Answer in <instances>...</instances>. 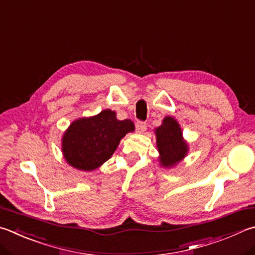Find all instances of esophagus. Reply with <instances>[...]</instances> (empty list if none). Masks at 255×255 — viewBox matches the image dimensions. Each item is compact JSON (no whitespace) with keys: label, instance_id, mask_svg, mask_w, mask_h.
<instances>
[{"label":"esophagus","instance_id":"34e87169","mask_svg":"<svg viewBox=\"0 0 255 255\" xmlns=\"http://www.w3.org/2000/svg\"><path fill=\"white\" fill-rule=\"evenodd\" d=\"M146 129H147L146 123H143V122H137V123H136V131H137V132L141 133V132L145 131Z\"/></svg>","mask_w":255,"mask_h":255}]
</instances>
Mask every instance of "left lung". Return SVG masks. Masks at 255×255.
<instances>
[{"mask_svg": "<svg viewBox=\"0 0 255 255\" xmlns=\"http://www.w3.org/2000/svg\"><path fill=\"white\" fill-rule=\"evenodd\" d=\"M182 135L179 125L172 117H166L163 125L156 129L157 147L163 166H173L186 155L187 145L183 140Z\"/></svg>", "mask_w": 255, "mask_h": 255, "instance_id": "1", "label": "left lung"}]
</instances>
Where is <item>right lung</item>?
<instances>
[{
	"label": "right lung",
	"mask_w": 255,
	"mask_h": 255,
	"mask_svg": "<svg viewBox=\"0 0 255 255\" xmlns=\"http://www.w3.org/2000/svg\"><path fill=\"white\" fill-rule=\"evenodd\" d=\"M133 129L131 120H118L109 109L95 117L78 119L63 136L64 158L78 169L98 168L113 156L120 139Z\"/></svg>",
	"instance_id": "add662e5"
}]
</instances>
